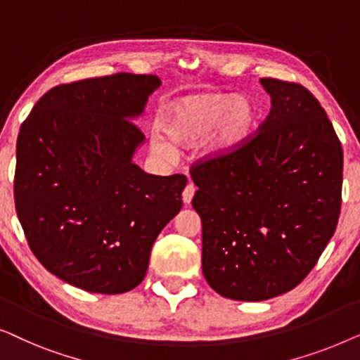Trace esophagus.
<instances>
[{"label": "esophagus", "mask_w": 360, "mask_h": 360, "mask_svg": "<svg viewBox=\"0 0 360 360\" xmlns=\"http://www.w3.org/2000/svg\"><path fill=\"white\" fill-rule=\"evenodd\" d=\"M195 191H196V188H195L193 184H188V185L185 186L184 195H181V198H184V203L185 205H190L191 203V200H193V196H195Z\"/></svg>", "instance_id": "obj_1"}]
</instances>
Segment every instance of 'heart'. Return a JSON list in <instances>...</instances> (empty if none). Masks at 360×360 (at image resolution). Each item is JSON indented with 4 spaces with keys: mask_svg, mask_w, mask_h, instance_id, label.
Instances as JSON below:
<instances>
[{
    "mask_svg": "<svg viewBox=\"0 0 360 360\" xmlns=\"http://www.w3.org/2000/svg\"><path fill=\"white\" fill-rule=\"evenodd\" d=\"M259 121V108L248 95L195 93L167 103L159 116L162 137H152L150 147L159 157H174L175 147H190L204 139L206 160L221 162L248 144Z\"/></svg>",
    "mask_w": 360,
    "mask_h": 360,
    "instance_id": "1",
    "label": "heart"
}]
</instances>
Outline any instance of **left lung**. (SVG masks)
<instances>
[{"mask_svg":"<svg viewBox=\"0 0 360 360\" xmlns=\"http://www.w3.org/2000/svg\"><path fill=\"white\" fill-rule=\"evenodd\" d=\"M270 112L260 132L221 162L191 170L210 287L264 302L311 272L341 211L342 147L326 111L298 83L260 78Z\"/></svg>","mask_w":360,"mask_h":360,"instance_id":"left-lung-1","label":"left lung"}]
</instances>
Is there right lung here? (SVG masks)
Wrapping results in <instances>:
<instances>
[{
    "label": "right lung",
    "instance_id": "right-lung-1",
    "mask_svg": "<svg viewBox=\"0 0 360 360\" xmlns=\"http://www.w3.org/2000/svg\"><path fill=\"white\" fill-rule=\"evenodd\" d=\"M159 86V77L134 73L58 85L19 131L14 201L29 248L85 292L136 288L181 210L186 176L147 174L132 160L144 144L132 121Z\"/></svg>",
    "mask_w": 360,
    "mask_h": 360
}]
</instances>
